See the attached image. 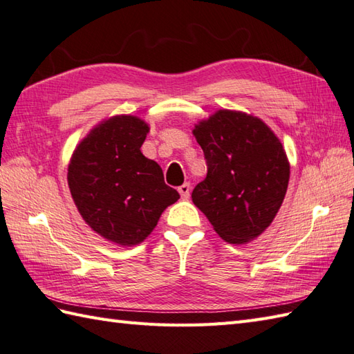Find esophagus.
Returning a JSON list of instances; mask_svg holds the SVG:
<instances>
[{"label":"esophagus","instance_id":"obj_1","mask_svg":"<svg viewBox=\"0 0 354 354\" xmlns=\"http://www.w3.org/2000/svg\"><path fill=\"white\" fill-rule=\"evenodd\" d=\"M178 192L182 195L183 200H187L191 197V185L189 183H185L178 187Z\"/></svg>","mask_w":354,"mask_h":354}]
</instances>
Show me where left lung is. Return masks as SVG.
<instances>
[{
	"label": "left lung",
	"instance_id": "left-lung-1",
	"mask_svg": "<svg viewBox=\"0 0 354 354\" xmlns=\"http://www.w3.org/2000/svg\"><path fill=\"white\" fill-rule=\"evenodd\" d=\"M207 176L192 201L229 243H247L268 229L285 200L289 160L261 118L219 109L195 124Z\"/></svg>",
	"mask_w": 354,
	"mask_h": 354
}]
</instances>
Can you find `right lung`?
<instances>
[{
    "label": "right lung",
    "mask_w": 354,
    "mask_h": 354,
    "mask_svg": "<svg viewBox=\"0 0 354 354\" xmlns=\"http://www.w3.org/2000/svg\"><path fill=\"white\" fill-rule=\"evenodd\" d=\"M148 124L115 115L97 124L71 156L68 186L91 229L120 247L148 238L163 210L180 195L165 185L159 163L140 151Z\"/></svg>",
    "instance_id": "add662e5"
}]
</instances>
